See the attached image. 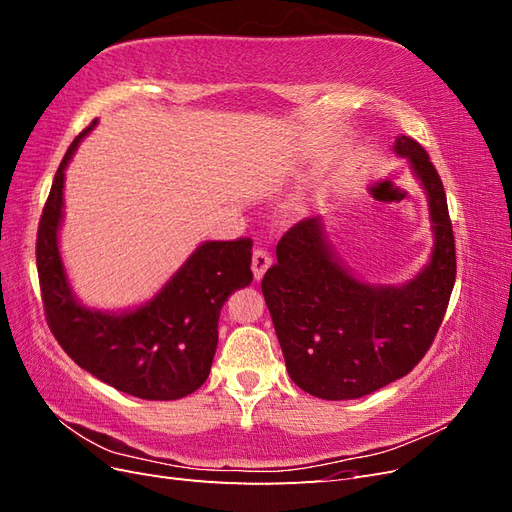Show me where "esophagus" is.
<instances>
[{"mask_svg":"<svg viewBox=\"0 0 512 512\" xmlns=\"http://www.w3.org/2000/svg\"><path fill=\"white\" fill-rule=\"evenodd\" d=\"M271 267V254L265 250V247H256L254 256H252V271L256 280H262V275Z\"/></svg>","mask_w":512,"mask_h":512,"instance_id":"obj_1","label":"esophagus"}]
</instances>
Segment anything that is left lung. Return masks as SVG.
<instances>
[{
    "mask_svg": "<svg viewBox=\"0 0 512 512\" xmlns=\"http://www.w3.org/2000/svg\"><path fill=\"white\" fill-rule=\"evenodd\" d=\"M429 203L433 252L401 286L365 284L339 262L320 218L294 224L277 243L262 294L292 382L305 393L359 399L404 378L423 359L455 286V237L444 185L427 151L397 136Z\"/></svg>",
    "mask_w": 512,
    "mask_h": 512,
    "instance_id": "1",
    "label": "left lung"
}]
</instances>
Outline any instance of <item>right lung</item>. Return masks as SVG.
Segmentation results:
<instances>
[{
	"label": "right lung",
	"instance_id": "obj_1",
	"mask_svg": "<svg viewBox=\"0 0 512 512\" xmlns=\"http://www.w3.org/2000/svg\"><path fill=\"white\" fill-rule=\"evenodd\" d=\"M94 126L96 121L68 147L38 226L46 322L70 359L113 389L151 401L181 399L209 376L226 299L252 284V239L200 243L156 297L128 312H102L76 301L59 254V226L68 162Z\"/></svg>",
	"mask_w": 512,
	"mask_h": 512
}]
</instances>
